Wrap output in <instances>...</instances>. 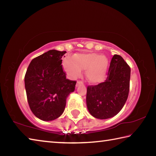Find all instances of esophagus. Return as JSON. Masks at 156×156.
Wrapping results in <instances>:
<instances>
[{
    "label": "esophagus",
    "instance_id": "esophagus-1",
    "mask_svg": "<svg viewBox=\"0 0 156 156\" xmlns=\"http://www.w3.org/2000/svg\"><path fill=\"white\" fill-rule=\"evenodd\" d=\"M81 83H82V82H81V81H80V80H78V81H77V83H76V87H78L79 85H80Z\"/></svg>",
    "mask_w": 156,
    "mask_h": 156
}]
</instances>
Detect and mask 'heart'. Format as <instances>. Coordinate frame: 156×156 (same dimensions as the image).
Instances as JSON below:
<instances>
[{
	"instance_id": "1",
	"label": "heart",
	"mask_w": 156,
	"mask_h": 156,
	"mask_svg": "<svg viewBox=\"0 0 156 156\" xmlns=\"http://www.w3.org/2000/svg\"><path fill=\"white\" fill-rule=\"evenodd\" d=\"M108 60L96 53H82L72 58H66L62 61L63 68L71 78L76 79L86 70V77L89 83L97 84L104 80L106 75Z\"/></svg>"
}]
</instances>
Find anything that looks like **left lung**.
Instances as JSON below:
<instances>
[{"label": "left lung", "instance_id": "obj_1", "mask_svg": "<svg viewBox=\"0 0 156 156\" xmlns=\"http://www.w3.org/2000/svg\"><path fill=\"white\" fill-rule=\"evenodd\" d=\"M130 76V67L122 57L115 54L105 80L87 87L86 101L90 114L98 119H107L117 115L127 100Z\"/></svg>", "mask_w": 156, "mask_h": 156}]
</instances>
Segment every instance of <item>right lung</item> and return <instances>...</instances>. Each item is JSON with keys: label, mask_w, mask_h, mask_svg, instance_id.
<instances>
[{"label": "right lung", "mask_w": 156, "mask_h": 156, "mask_svg": "<svg viewBox=\"0 0 156 156\" xmlns=\"http://www.w3.org/2000/svg\"><path fill=\"white\" fill-rule=\"evenodd\" d=\"M65 53L49 50L31 60L26 72L25 86L29 106L42 120L60 117L67 96L75 90L76 81L66 78L61 65Z\"/></svg>", "instance_id": "1"}]
</instances>
